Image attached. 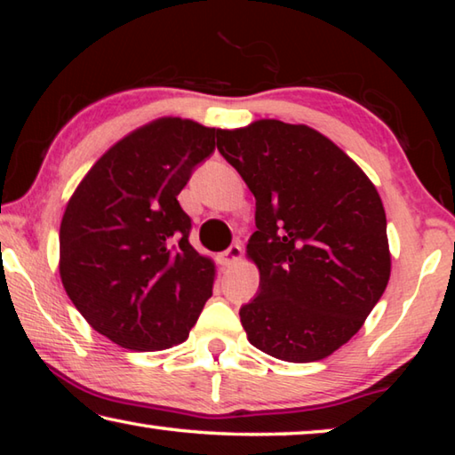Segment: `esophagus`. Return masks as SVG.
<instances>
[{
  "mask_svg": "<svg viewBox=\"0 0 455 455\" xmlns=\"http://www.w3.org/2000/svg\"><path fill=\"white\" fill-rule=\"evenodd\" d=\"M241 259H243L241 244H230L225 252H220L219 255V260L222 267H235Z\"/></svg>",
  "mask_w": 455,
  "mask_h": 455,
  "instance_id": "obj_1",
  "label": "esophagus"
}]
</instances>
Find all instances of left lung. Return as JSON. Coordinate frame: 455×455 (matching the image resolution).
I'll use <instances>...</instances> for the list:
<instances>
[{
    "label": "left lung",
    "instance_id": "8db88e82",
    "mask_svg": "<svg viewBox=\"0 0 455 455\" xmlns=\"http://www.w3.org/2000/svg\"><path fill=\"white\" fill-rule=\"evenodd\" d=\"M217 148L255 195L246 259L259 295L241 309L267 355L311 363L363 327L391 275L379 192L355 160L307 124L263 118L217 130Z\"/></svg>",
    "mask_w": 455,
    "mask_h": 455
}]
</instances>
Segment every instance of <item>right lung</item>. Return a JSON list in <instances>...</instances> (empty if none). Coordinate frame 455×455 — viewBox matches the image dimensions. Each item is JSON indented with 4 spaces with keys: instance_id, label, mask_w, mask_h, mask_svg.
Wrapping results in <instances>:
<instances>
[{
    "instance_id": "add662e5",
    "label": "right lung",
    "mask_w": 455,
    "mask_h": 455,
    "mask_svg": "<svg viewBox=\"0 0 455 455\" xmlns=\"http://www.w3.org/2000/svg\"><path fill=\"white\" fill-rule=\"evenodd\" d=\"M217 128L163 116L110 146L76 187L60 225V279L90 323L132 351L187 341L217 267L188 243L176 196L214 150Z\"/></svg>"
}]
</instances>
